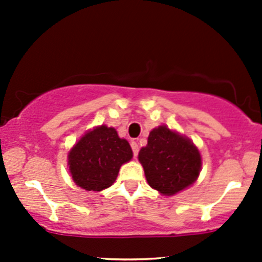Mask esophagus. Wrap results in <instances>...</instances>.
<instances>
[{"label":"esophagus","instance_id":"34e87169","mask_svg":"<svg viewBox=\"0 0 262 262\" xmlns=\"http://www.w3.org/2000/svg\"><path fill=\"white\" fill-rule=\"evenodd\" d=\"M130 146H132V149H133V155H134V156L138 155V152H139V146H138V143H137L136 141H132V142H130Z\"/></svg>","mask_w":262,"mask_h":262}]
</instances>
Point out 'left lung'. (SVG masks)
<instances>
[{
    "label": "left lung",
    "mask_w": 262,
    "mask_h": 262,
    "mask_svg": "<svg viewBox=\"0 0 262 262\" xmlns=\"http://www.w3.org/2000/svg\"><path fill=\"white\" fill-rule=\"evenodd\" d=\"M147 182L162 195H175L196 181L202 157L196 146L166 125L152 129L138 155Z\"/></svg>",
    "instance_id": "obj_1"
}]
</instances>
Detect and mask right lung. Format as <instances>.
I'll list each match as a JSON object with an SVG mask.
<instances>
[{
  "mask_svg": "<svg viewBox=\"0 0 262 262\" xmlns=\"http://www.w3.org/2000/svg\"><path fill=\"white\" fill-rule=\"evenodd\" d=\"M133 150L112 126L100 125L86 132L68 153L70 172L76 185L87 191H101L114 184L121 165Z\"/></svg>",
  "mask_w": 262,
  "mask_h": 262,
  "instance_id": "obj_1",
  "label": "right lung"
}]
</instances>
